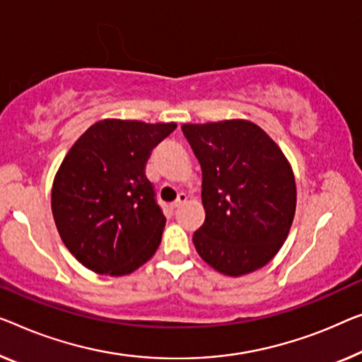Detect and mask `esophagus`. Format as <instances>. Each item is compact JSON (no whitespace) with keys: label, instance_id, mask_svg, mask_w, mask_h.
Here are the masks:
<instances>
[{"label":"esophagus","instance_id":"esophagus-1","mask_svg":"<svg viewBox=\"0 0 362 362\" xmlns=\"http://www.w3.org/2000/svg\"><path fill=\"white\" fill-rule=\"evenodd\" d=\"M185 203H187V195H185V193H180L179 198H177L175 202L170 204V208L174 209V211H175V209H179V208H180V206H183V204H185Z\"/></svg>","mask_w":362,"mask_h":362}]
</instances>
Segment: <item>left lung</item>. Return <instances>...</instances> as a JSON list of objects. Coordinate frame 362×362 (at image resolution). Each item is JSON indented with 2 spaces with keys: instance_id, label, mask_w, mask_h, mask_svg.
I'll return each mask as SVG.
<instances>
[{
  "instance_id": "obj_1",
  "label": "left lung",
  "mask_w": 362,
  "mask_h": 362,
  "mask_svg": "<svg viewBox=\"0 0 362 362\" xmlns=\"http://www.w3.org/2000/svg\"><path fill=\"white\" fill-rule=\"evenodd\" d=\"M202 165L204 223L193 244L228 276L263 268L281 249L296 213V180L288 158L250 120L183 123Z\"/></svg>"
}]
</instances>
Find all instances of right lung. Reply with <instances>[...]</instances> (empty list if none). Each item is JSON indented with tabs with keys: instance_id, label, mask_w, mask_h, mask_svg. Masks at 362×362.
Segmentation results:
<instances>
[{
	"instance_id": "add662e5",
	"label": "right lung",
	"mask_w": 362,
	"mask_h": 362,
	"mask_svg": "<svg viewBox=\"0 0 362 362\" xmlns=\"http://www.w3.org/2000/svg\"><path fill=\"white\" fill-rule=\"evenodd\" d=\"M175 128L104 118L64 156L52 185L53 219L66 249L90 272L125 276L158 250L165 218L144 165Z\"/></svg>"
}]
</instances>
